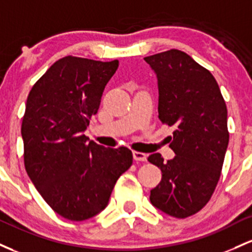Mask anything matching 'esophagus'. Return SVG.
<instances>
[{"label": "esophagus", "mask_w": 252, "mask_h": 252, "mask_svg": "<svg viewBox=\"0 0 252 252\" xmlns=\"http://www.w3.org/2000/svg\"><path fill=\"white\" fill-rule=\"evenodd\" d=\"M133 159L137 160V162H145L146 155L143 154V152L133 151Z\"/></svg>", "instance_id": "obj_1"}]
</instances>
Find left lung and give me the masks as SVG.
I'll return each instance as SVG.
<instances>
[{
  "instance_id": "left-lung-1",
  "label": "left lung",
  "mask_w": 252,
  "mask_h": 252,
  "mask_svg": "<svg viewBox=\"0 0 252 252\" xmlns=\"http://www.w3.org/2000/svg\"><path fill=\"white\" fill-rule=\"evenodd\" d=\"M158 78V118L174 127L172 159L160 154L148 160L162 170L150 201L169 216L185 219L201 211L221 175L228 145L227 108L216 78L180 50L145 57Z\"/></svg>"
}]
</instances>
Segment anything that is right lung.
Wrapping results in <instances>:
<instances>
[{"instance_id":"right-lung-1","label":"right lung","mask_w":252,"mask_h":252,"mask_svg":"<svg viewBox=\"0 0 252 252\" xmlns=\"http://www.w3.org/2000/svg\"><path fill=\"white\" fill-rule=\"evenodd\" d=\"M118 66V61L66 56L28 94L21 125L25 168L42 199L67 220L104 210L133 162L129 149L104 148L83 133Z\"/></svg>"}]
</instances>
